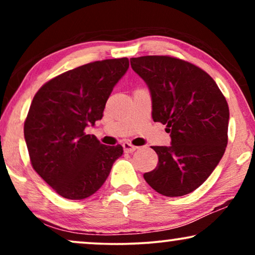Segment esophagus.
<instances>
[{
    "label": "esophagus",
    "instance_id": "34e87169",
    "mask_svg": "<svg viewBox=\"0 0 255 255\" xmlns=\"http://www.w3.org/2000/svg\"><path fill=\"white\" fill-rule=\"evenodd\" d=\"M123 148H124V152L125 153H132V152H134L135 149H137L138 147L137 146H133L132 144H130V142H123Z\"/></svg>",
    "mask_w": 255,
    "mask_h": 255
}]
</instances>
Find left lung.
Masks as SVG:
<instances>
[{
  "label": "left lung",
  "mask_w": 255,
  "mask_h": 255,
  "mask_svg": "<svg viewBox=\"0 0 255 255\" xmlns=\"http://www.w3.org/2000/svg\"><path fill=\"white\" fill-rule=\"evenodd\" d=\"M148 86L152 117L166 125L172 145L152 146L159 162L144 179L163 196H183L214 172L228 145L229 106L214 79L190 62L169 55L131 58Z\"/></svg>",
  "instance_id": "8db88e82"
}]
</instances>
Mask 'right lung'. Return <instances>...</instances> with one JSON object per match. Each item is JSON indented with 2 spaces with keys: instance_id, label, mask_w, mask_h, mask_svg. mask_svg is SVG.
I'll use <instances>...</instances> for the list:
<instances>
[{
  "instance_id": "add662e5",
  "label": "right lung",
  "mask_w": 255,
  "mask_h": 255,
  "mask_svg": "<svg viewBox=\"0 0 255 255\" xmlns=\"http://www.w3.org/2000/svg\"><path fill=\"white\" fill-rule=\"evenodd\" d=\"M128 68V58L89 62L51 79L34 95L24 122L30 161L60 196H92L123 154L121 145L101 144L85 130L103 117L113 88Z\"/></svg>"
}]
</instances>
